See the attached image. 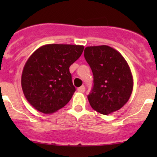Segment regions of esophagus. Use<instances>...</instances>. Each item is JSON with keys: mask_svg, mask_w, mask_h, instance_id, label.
<instances>
[{"mask_svg": "<svg viewBox=\"0 0 157 157\" xmlns=\"http://www.w3.org/2000/svg\"><path fill=\"white\" fill-rule=\"evenodd\" d=\"M77 90H78V92H80V93H84V92H85V86H80V87L77 88Z\"/></svg>", "mask_w": 157, "mask_h": 157, "instance_id": "34e87169", "label": "esophagus"}]
</instances>
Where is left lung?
<instances>
[{"mask_svg":"<svg viewBox=\"0 0 157 157\" xmlns=\"http://www.w3.org/2000/svg\"><path fill=\"white\" fill-rule=\"evenodd\" d=\"M84 58L93 74V87L87 96L91 107L105 115L119 110L133 90V77L126 60L108 45L86 47Z\"/></svg>","mask_w":157,"mask_h":157,"instance_id":"obj_1","label":"left lung"}]
</instances>
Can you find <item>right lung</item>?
Returning a JSON list of instances; mask_svg holds the SVG:
<instances>
[{"label": "right lung", "mask_w": 157, "mask_h": 157, "mask_svg": "<svg viewBox=\"0 0 157 157\" xmlns=\"http://www.w3.org/2000/svg\"><path fill=\"white\" fill-rule=\"evenodd\" d=\"M83 48V45L48 44L32 54L21 77L23 94L32 106L52 114L67 105L76 90L69 67Z\"/></svg>", "instance_id": "1"}]
</instances>
